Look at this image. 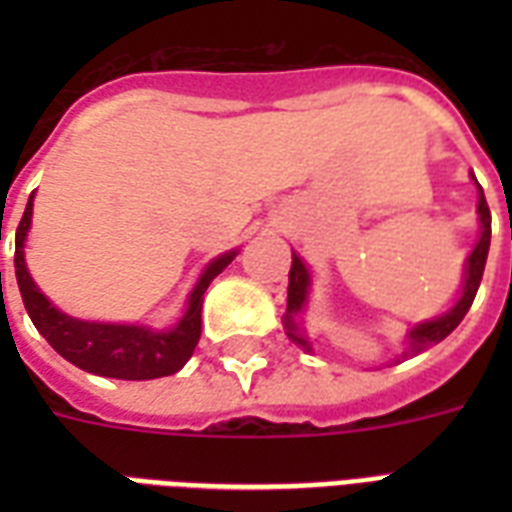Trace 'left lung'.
<instances>
[{
  "label": "left lung",
  "mask_w": 512,
  "mask_h": 512,
  "mask_svg": "<svg viewBox=\"0 0 512 512\" xmlns=\"http://www.w3.org/2000/svg\"><path fill=\"white\" fill-rule=\"evenodd\" d=\"M481 199H478V215H481V239H478L476 249L470 252L468 268H465V289H462L460 303L454 305L452 311L444 313L441 319L425 321L420 327H414L409 332V340H406V353L404 356H417L422 350H428L430 345L444 340L446 335H452L454 329L460 327V321L465 319V313L470 311V305L476 300V292L481 287V279H484V265L486 255H489V241H492V212H489V204H486L484 188H481ZM308 271H305L303 260L297 255H292V268H289V292H287V313H284V327H287L289 340H295L297 345H303L305 350H311V342L305 337V332L297 327L295 316L303 311L305 297H308Z\"/></svg>",
  "instance_id": "left-lung-1"
}]
</instances>
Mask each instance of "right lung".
<instances>
[{
  "label": "right lung",
  "mask_w": 512,
  "mask_h": 512,
  "mask_svg": "<svg viewBox=\"0 0 512 512\" xmlns=\"http://www.w3.org/2000/svg\"><path fill=\"white\" fill-rule=\"evenodd\" d=\"M31 207H34V193H31L26 212L20 217L18 231H15V276H18L23 305L44 340L50 342L66 361L84 372L100 374V377L154 380V377L175 374L193 356V348L201 337V303H204L209 281L228 268L236 252H228V255L217 257L215 263H209L196 289L191 292L188 311L170 332H151V329L124 327V324H90V321L71 319L58 308H52L50 300L36 289L28 276L26 260H23V241H26L28 225H31Z\"/></svg>",
  "instance_id": "add662e5"
}]
</instances>
